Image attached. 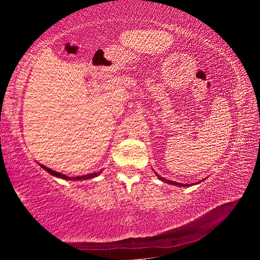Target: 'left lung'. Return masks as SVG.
Segmentation results:
<instances>
[{"label":"left lung","instance_id":"obj_1","mask_svg":"<svg viewBox=\"0 0 260 260\" xmlns=\"http://www.w3.org/2000/svg\"><path fill=\"white\" fill-rule=\"evenodd\" d=\"M156 173V172H155ZM156 175L158 177V179L160 180V181H162V182H166V183H170V184H173V186H179V187H189V186H191V184H186V183H179V182H175V181H171V180H166V179H164V178H161V177H159V175H158L157 173H156ZM195 184V183H193Z\"/></svg>","mask_w":260,"mask_h":260}]
</instances>
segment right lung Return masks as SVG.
Wrapping results in <instances>:
<instances>
[{
    "label": "right lung",
    "instance_id": "right-lung-1",
    "mask_svg": "<svg viewBox=\"0 0 260 260\" xmlns=\"http://www.w3.org/2000/svg\"><path fill=\"white\" fill-rule=\"evenodd\" d=\"M39 165H40L43 170L47 171L48 173L51 174V175H54V177L59 178V179H63V180H71V181H77V180L93 179V178H95V177H98V175H100L101 172H102V171H100V172L89 173V174H86V175H80V177H74V178H72V177H68V175H65V174H61V173H59V172H56V171L51 170V169H49V167H47V166H45V165H41V164H39Z\"/></svg>",
    "mask_w": 260,
    "mask_h": 260
}]
</instances>
